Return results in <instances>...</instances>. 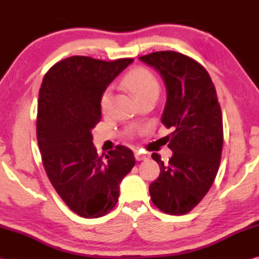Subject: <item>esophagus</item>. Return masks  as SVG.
I'll return each instance as SVG.
<instances>
[{
  "label": "esophagus",
  "mask_w": 259,
  "mask_h": 259,
  "mask_svg": "<svg viewBox=\"0 0 259 259\" xmlns=\"http://www.w3.org/2000/svg\"><path fill=\"white\" fill-rule=\"evenodd\" d=\"M135 158H136V160L141 161V160H145L147 156L145 155V153H141L140 151H135Z\"/></svg>",
  "instance_id": "esophagus-1"
}]
</instances>
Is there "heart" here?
Here are the masks:
<instances>
[{"instance_id":"b5f03b06","label":"heart","mask_w":259,"mask_h":259,"mask_svg":"<svg viewBox=\"0 0 259 259\" xmlns=\"http://www.w3.org/2000/svg\"><path fill=\"white\" fill-rule=\"evenodd\" d=\"M122 83L125 88H128L129 90L135 93L140 102L152 97H157L159 90H160V84H159L156 75L150 70L141 67L131 70L130 72L126 73L122 80ZM112 99V90L108 88L103 91L100 98V108L103 113H107L111 110ZM128 134L129 136H135L136 130L130 129Z\"/></svg>"}]
</instances>
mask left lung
Masks as SVG:
<instances>
[{
	"label": "left lung",
	"instance_id": "left-lung-1",
	"mask_svg": "<svg viewBox=\"0 0 259 259\" xmlns=\"http://www.w3.org/2000/svg\"><path fill=\"white\" fill-rule=\"evenodd\" d=\"M160 72L167 88L161 122L174 151L167 163L153 152L160 175L149 186L151 200L169 214L192 210L210 189L218 172L224 130L221 104L210 75L196 60L175 51L139 58Z\"/></svg>",
	"mask_w": 259,
	"mask_h": 259
}]
</instances>
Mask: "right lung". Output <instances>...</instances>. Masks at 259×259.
<instances>
[{
    "instance_id": "add662e5",
    "label": "right lung",
    "mask_w": 259,
    "mask_h": 259,
    "mask_svg": "<svg viewBox=\"0 0 259 259\" xmlns=\"http://www.w3.org/2000/svg\"><path fill=\"white\" fill-rule=\"evenodd\" d=\"M133 61L70 57L50 68L38 92L36 137L43 166L65 205L83 218L112 210L121 180L136 163L124 146L104 159L99 156L91 134L100 122L103 91Z\"/></svg>"
}]
</instances>
